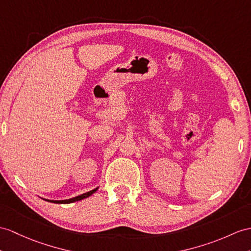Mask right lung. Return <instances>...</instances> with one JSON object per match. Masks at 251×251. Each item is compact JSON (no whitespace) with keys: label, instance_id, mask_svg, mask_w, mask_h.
Listing matches in <instances>:
<instances>
[{"label":"right lung","instance_id":"obj_1","mask_svg":"<svg viewBox=\"0 0 251 251\" xmlns=\"http://www.w3.org/2000/svg\"><path fill=\"white\" fill-rule=\"evenodd\" d=\"M97 189H98V187L93 189V191L88 192V193H85L83 195H79V196H77V197L71 198V199H68V200H48V199H46V200L47 201H50V202H53V203H71V202H75V201H78V200H82L84 198L89 197L90 195H93L97 191Z\"/></svg>","mask_w":251,"mask_h":251}]
</instances>
